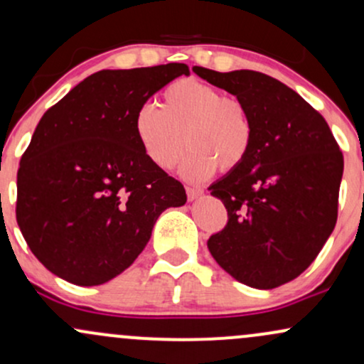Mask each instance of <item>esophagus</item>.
<instances>
[{
    "label": "esophagus",
    "instance_id": "esophagus-1",
    "mask_svg": "<svg viewBox=\"0 0 364 364\" xmlns=\"http://www.w3.org/2000/svg\"><path fill=\"white\" fill-rule=\"evenodd\" d=\"M186 195H188V200H190V202H193V200H196V198H198V196L203 195V190H202V188L188 186L186 188Z\"/></svg>",
    "mask_w": 364,
    "mask_h": 364
}]
</instances>
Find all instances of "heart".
Listing matches in <instances>:
<instances>
[{"label":"heart","instance_id":"1","mask_svg":"<svg viewBox=\"0 0 364 364\" xmlns=\"http://www.w3.org/2000/svg\"><path fill=\"white\" fill-rule=\"evenodd\" d=\"M133 128L145 156L162 171L173 169L190 147L181 173L191 181L207 179L217 168L223 173L237 169L255 140L248 106L193 78L166 87L161 107L140 106Z\"/></svg>","mask_w":364,"mask_h":364}]
</instances>
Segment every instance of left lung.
<instances>
[{
	"mask_svg": "<svg viewBox=\"0 0 364 364\" xmlns=\"http://www.w3.org/2000/svg\"><path fill=\"white\" fill-rule=\"evenodd\" d=\"M193 72L241 99L255 123L248 159L208 188L228 208L208 252L236 281L274 289L303 274L332 235L344 157L323 116L282 82L253 70Z\"/></svg>",
	"mask_w": 364,
	"mask_h": 364,
	"instance_id": "1",
	"label": "left lung"
}]
</instances>
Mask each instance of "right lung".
Here are the masks:
<instances>
[{
  "mask_svg": "<svg viewBox=\"0 0 364 364\" xmlns=\"http://www.w3.org/2000/svg\"><path fill=\"white\" fill-rule=\"evenodd\" d=\"M185 63L101 70L44 112L16 174V223L49 272L99 286L144 252L157 217L185 188L149 161L135 112Z\"/></svg>",
  "mask_w": 364,
  "mask_h": 364,
  "instance_id": "obj_1",
  "label": "right lung"
}]
</instances>
